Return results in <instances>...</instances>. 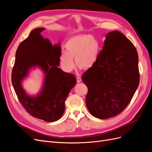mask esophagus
<instances>
[{
	"instance_id": "34e87169",
	"label": "esophagus",
	"mask_w": 152,
	"mask_h": 152,
	"mask_svg": "<svg viewBox=\"0 0 152 152\" xmlns=\"http://www.w3.org/2000/svg\"><path fill=\"white\" fill-rule=\"evenodd\" d=\"M81 82L80 78L79 77H77V83H79V82Z\"/></svg>"
}]
</instances>
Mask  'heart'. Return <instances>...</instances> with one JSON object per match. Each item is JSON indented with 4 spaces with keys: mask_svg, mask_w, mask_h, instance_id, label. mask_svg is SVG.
<instances>
[{
    "mask_svg": "<svg viewBox=\"0 0 152 152\" xmlns=\"http://www.w3.org/2000/svg\"><path fill=\"white\" fill-rule=\"evenodd\" d=\"M59 56V64L63 70L71 72L75 63L80 68L88 70L97 63L99 55L100 44L93 35H77L68 39Z\"/></svg>",
    "mask_w": 152,
    "mask_h": 152,
    "instance_id": "1",
    "label": "heart"
}]
</instances>
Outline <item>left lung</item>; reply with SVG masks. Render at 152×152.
<instances>
[{"instance_id": "8db88e82", "label": "left lung", "mask_w": 152, "mask_h": 152, "mask_svg": "<svg viewBox=\"0 0 152 152\" xmlns=\"http://www.w3.org/2000/svg\"><path fill=\"white\" fill-rule=\"evenodd\" d=\"M105 37L97 63L82 77L88 88L87 109L100 119L121 113L140 83L138 55L134 45L117 30L109 32Z\"/></svg>"}]
</instances>
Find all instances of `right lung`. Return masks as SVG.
Instances as JSON below:
<instances>
[{
	"instance_id": "obj_1",
	"label": "right lung",
	"mask_w": 152,
	"mask_h": 152,
	"mask_svg": "<svg viewBox=\"0 0 152 152\" xmlns=\"http://www.w3.org/2000/svg\"><path fill=\"white\" fill-rule=\"evenodd\" d=\"M44 30H33L18 46L11 79L18 99L26 111L34 117L51 122L62 116L65 100L77 80L74 75L58 67L61 45H53L48 39H44L40 34ZM36 67L44 73L43 87L36 96H30L22 82L31 69Z\"/></svg>"
}]
</instances>
